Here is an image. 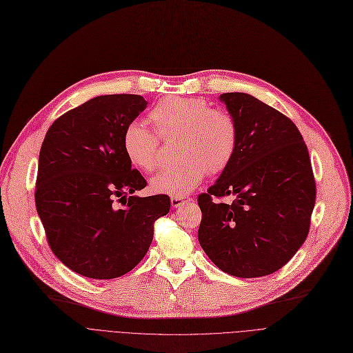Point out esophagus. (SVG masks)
I'll return each instance as SVG.
<instances>
[{"mask_svg": "<svg viewBox=\"0 0 353 353\" xmlns=\"http://www.w3.org/2000/svg\"><path fill=\"white\" fill-rule=\"evenodd\" d=\"M192 201V199L189 197H172L170 199V203H172V208L173 209H177V208H181L183 205H186V203Z\"/></svg>", "mask_w": 353, "mask_h": 353, "instance_id": "obj_1", "label": "esophagus"}]
</instances>
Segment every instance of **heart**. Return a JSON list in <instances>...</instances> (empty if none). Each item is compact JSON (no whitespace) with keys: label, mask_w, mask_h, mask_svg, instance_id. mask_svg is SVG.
<instances>
[{"label":"heart","mask_w":353,"mask_h":353,"mask_svg":"<svg viewBox=\"0 0 353 353\" xmlns=\"http://www.w3.org/2000/svg\"><path fill=\"white\" fill-rule=\"evenodd\" d=\"M148 117L163 140L179 139L177 156L181 159L152 179L150 186L156 193L186 196L208 173H221L234 157L239 130L226 110L212 108L200 99L169 97L160 101ZM123 150L141 172L152 173L160 164L159 137L139 120L125 127Z\"/></svg>","instance_id":"b5f03b06"}]
</instances>
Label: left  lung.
<instances>
[{
  "instance_id": "left-lung-1",
  "label": "left lung",
  "mask_w": 353,
  "mask_h": 353,
  "mask_svg": "<svg viewBox=\"0 0 353 353\" xmlns=\"http://www.w3.org/2000/svg\"><path fill=\"white\" fill-rule=\"evenodd\" d=\"M239 130L233 160L199 196V243L210 261L236 277L283 268L309 233L316 184L307 147L290 119L246 92H225ZM233 195L228 205L214 200Z\"/></svg>"
}]
</instances>
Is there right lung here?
Returning <instances> with one entry per match:
<instances>
[{
    "label": "right lung",
    "mask_w": 353,
    "mask_h": 353,
    "mask_svg": "<svg viewBox=\"0 0 353 353\" xmlns=\"http://www.w3.org/2000/svg\"><path fill=\"white\" fill-rule=\"evenodd\" d=\"M145 107L136 94L94 97L55 120L41 145L37 213L52 253L90 279L134 269L152 245L154 221L170 210L165 194L133 196L147 181L132 169L123 134Z\"/></svg>",
    "instance_id": "obj_1"
}]
</instances>
